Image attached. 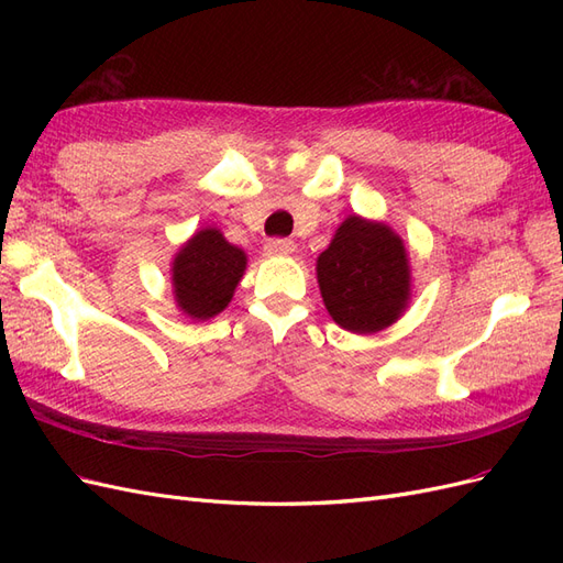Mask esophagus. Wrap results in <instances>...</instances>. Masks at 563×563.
Listing matches in <instances>:
<instances>
[{
    "mask_svg": "<svg viewBox=\"0 0 563 563\" xmlns=\"http://www.w3.org/2000/svg\"><path fill=\"white\" fill-rule=\"evenodd\" d=\"M296 251V244L291 240H269L265 244L267 255H291Z\"/></svg>",
    "mask_w": 563,
    "mask_h": 563,
    "instance_id": "1",
    "label": "esophagus"
}]
</instances>
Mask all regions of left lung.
<instances>
[{"instance_id":"1","label":"left lung","mask_w":563,"mask_h":563,"mask_svg":"<svg viewBox=\"0 0 563 563\" xmlns=\"http://www.w3.org/2000/svg\"><path fill=\"white\" fill-rule=\"evenodd\" d=\"M323 305L340 329L371 335L391 327L411 302V261L383 220L347 216L317 258Z\"/></svg>"}]
</instances>
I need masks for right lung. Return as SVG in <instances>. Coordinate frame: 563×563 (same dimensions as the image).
I'll use <instances>...</instances> for the list:
<instances>
[{"mask_svg": "<svg viewBox=\"0 0 563 563\" xmlns=\"http://www.w3.org/2000/svg\"><path fill=\"white\" fill-rule=\"evenodd\" d=\"M246 253L225 240L218 228H201L172 261L176 310L192 321L223 312L246 272Z\"/></svg>", "mask_w": 563, "mask_h": 563, "instance_id": "1", "label": "right lung"}]
</instances>
